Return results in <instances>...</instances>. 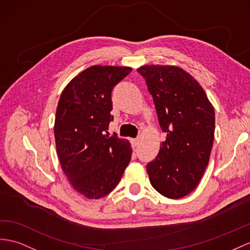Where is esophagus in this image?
Instances as JSON below:
<instances>
[{"instance_id":"34e87169","label":"esophagus","mask_w":250,"mask_h":250,"mask_svg":"<svg viewBox=\"0 0 250 250\" xmlns=\"http://www.w3.org/2000/svg\"><path fill=\"white\" fill-rule=\"evenodd\" d=\"M130 142H131V146L133 148L136 147V146L138 145V139H130Z\"/></svg>"}]
</instances>
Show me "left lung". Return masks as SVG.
Masks as SVG:
<instances>
[{"label": "left lung", "mask_w": 250, "mask_h": 250, "mask_svg": "<svg viewBox=\"0 0 250 250\" xmlns=\"http://www.w3.org/2000/svg\"><path fill=\"white\" fill-rule=\"evenodd\" d=\"M138 73L153 96L159 124L167 133L159 154L146 166L161 195L177 199L197 187L214 141L215 113L200 84L172 65H143Z\"/></svg>", "instance_id": "left-lung-1"}]
</instances>
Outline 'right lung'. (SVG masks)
I'll use <instances>...</instances> for the list:
<instances>
[{
	"label": "right lung",
	"mask_w": 250,
	"mask_h": 250,
	"mask_svg": "<svg viewBox=\"0 0 250 250\" xmlns=\"http://www.w3.org/2000/svg\"><path fill=\"white\" fill-rule=\"evenodd\" d=\"M130 72L127 66H90L60 95L54 127L60 166L72 187L90 199L110 193L131 159L129 142L107 131L113 121L111 92Z\"/></svg>",
	"instance_id": "1"
}]
</instances>
